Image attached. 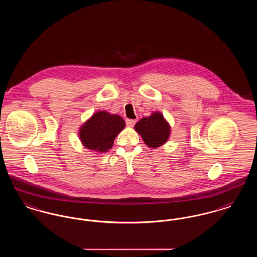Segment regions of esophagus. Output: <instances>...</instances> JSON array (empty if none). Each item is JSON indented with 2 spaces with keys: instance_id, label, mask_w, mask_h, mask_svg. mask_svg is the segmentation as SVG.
I'll return each instance as SVG.
<instances>
[{
  "instance_id": "1",
  "label": "esophagus",
  "mask_w": 257,
  "mask_h": 257,
  "mask_svg": "<svg viewBox=\"0 0 257 257\" xmlns=\"http://www.w3.org/2000/svg\"><path fill=\"white\" fill-rule=\"evenodd\" d=\"M136 122H137L136 119H129V118L126 119V124H127V126H129V127H133L135 124H136Z\"/></svg>"
}]
</instances>
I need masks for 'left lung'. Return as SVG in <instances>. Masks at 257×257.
I'll use <instances>...</instances> for the list:
<instances>
[{
	"label": "left lung",
	"mask_w": 257,
	"mask_h": 257,
	"mask_svg": "<svg viewBox=\"0 0 257 257\" xmlns=\"http://www.w3.org/2000/svg\"><path fill=\"white\" fill-rule=\"evenodd\" d=\"M135 130L142 136L148 147L156 148L164 145L171 133V127L161 112H154L136 123Z\"/></svg>",
	"instance_id": "1"
}]
</instances>
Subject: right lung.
Returning a JSON list of instances; mask_svg holds the SVG:
<instances>
[{"mask_svg":"<svg viewBox=\"0 0 257 257\" xmlns=\"http://www.w3.org/2000/svg\"><path fill=\"white\" fill-rule=\"evenodd\" d=\"M125 127V121L117 114L107 111L94 113L80 129V139L84 147L96 152H107L113 141Z\"/></svg>","mask_w":257,"mask_h":257,"instance_id":"right-lung-1","label":"right lung"}]
</instances>
